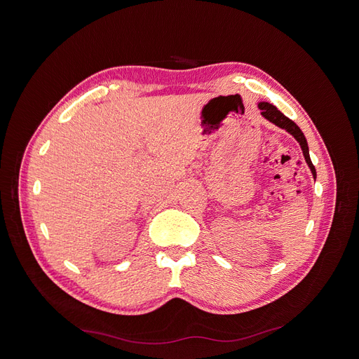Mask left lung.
I'll return each instance as SVG.
<instances>
[{"instance_id":"8db88e82","label":"left lung","mask_w":359,"mask_h":359,"mask_svg":"<svg viewBox=\"0 0 359 359\" xmlns=\"http://www.w3.org/2000/svg\"><path fill=\"white\" fill-rule=\"evenodd\" d=\"M259 109L262 110L263 118H266L269 122H272V123H275L276 126H279V128H282V129H285L287 132H290V134L299 142L301 149H303L304 158H306V161H307V164H309V167H310V170H311V173H313V176H314V179H316V168H314V165H313V163H311V160H310L309 145H307V140H306V137H304V134H303V130H301V129L297 126V123H294L290 118H287V116L284 115V113L279 111V110H278L273 104H271V103L262 102V103H259Z\"/></svg>"}]
</instances>
